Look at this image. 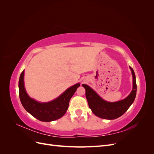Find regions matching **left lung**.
<instances>
[{
  "label": "left lung",
  "mask_w": 154,
  "mask_h": 154,
  "mask_svg": "<svg viewBox=\"0 0 154 154\" xmlns=\"http://www.w3.org/2000/svg\"><path fill=\"white\" fill-rule=\"evenodd\" d=\"M133 78L132 91L124 100L116 102H109L102 99L91 87L86 84L82 86L85 89V96L92 112L96 116L105 119H115L122 116L130 106L136 98L137 85L136 75L133 69L130 67Z\"/></svg>",
  "instance_id": "8db88e82"
}]
</instances>
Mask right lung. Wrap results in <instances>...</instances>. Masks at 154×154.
I'll return each mask as SVG.
<instances>
[{
	"label": "right lung",
	"mask_w": 154,
	"mask_h": 154,
	"mask_svg": "<svg viewBox=\"0 0 154 154\" xmlns=\"http://www.w3.org/2000/svg\"><path fill=\"white\" fill-rule=\"evenodd\" d=\"M24 70L18 81L19 97L21 103L27 112L41 122H49L62 118L67 110L69 101L80 87L79 83L68 88L57 98L49 102H39L31 98L25 89L24 82Z\"/></svg>",
	"instance_id": "right-lung-1"
}]
</instances>
